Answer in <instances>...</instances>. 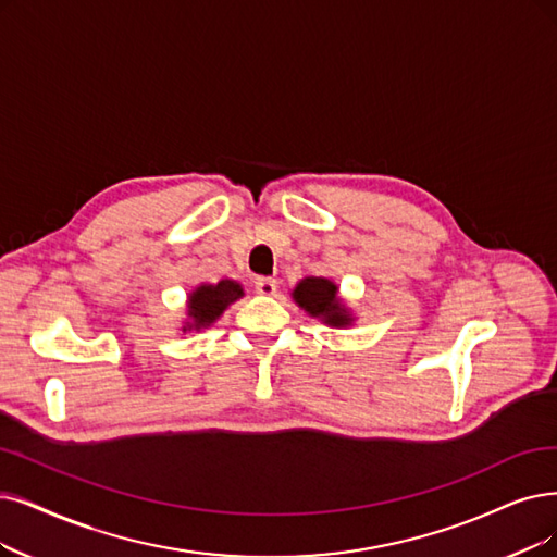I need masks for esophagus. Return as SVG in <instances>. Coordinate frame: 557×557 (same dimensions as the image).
Returning a JSON list of instances; mask_svg holds the SVG:
<instances>
[{
  "instance_id": "obj_1",
  "label": "esophagus",
  "mask_w": 557,
  "mask_h": 557,
  "mask_svg": "<svg viewBox=\"0 0 557 557\" xmlns=\"http://www.w3.org/2000/svg\"><path fill=\"white\" fill-rule=\"evenodd\" d=\"M253 285H256V293L258 295H274L276 287H278L276 278H270V276H258L253 281Z\"/></svg>"
}]
</instances>
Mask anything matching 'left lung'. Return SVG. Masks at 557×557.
Here are the masks:
<instances>
[{"mask_svg":"<svg viewBox=\"0 0 557 557\" xmlns=\"http://www.w3.org/2000/svg\"><path fill=\"white\" fill-rule=\"evenodd\" d=\"M293 299L310 318H320L329 326H349L354 318L338 299V285L329 278L308 276L297 283Z\"/></svg>","mask_w":557,"mask_h":557,"instance_id":"1","label":"left lung"}]
</instances>
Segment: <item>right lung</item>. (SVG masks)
Wrapping results in <instances>:
<instances>
[{"mask_svg": "<svg viewBox=\"0 0 557 557\" xmlns=\"http://www.w3.org/2000/svg\"><path fill=\"white\" fill-rule=\"evenodd\" d=\"M242 295H244L242 285L231 278H221L219 283L198 285L194 293H189V301H187L189 322H185L183 331H198V329L210 326Z\"/></svg>", "mask_w": 557, "mask_h": 557, "instance_id": "obj_1", "label": "right lung"}]
</instances>
